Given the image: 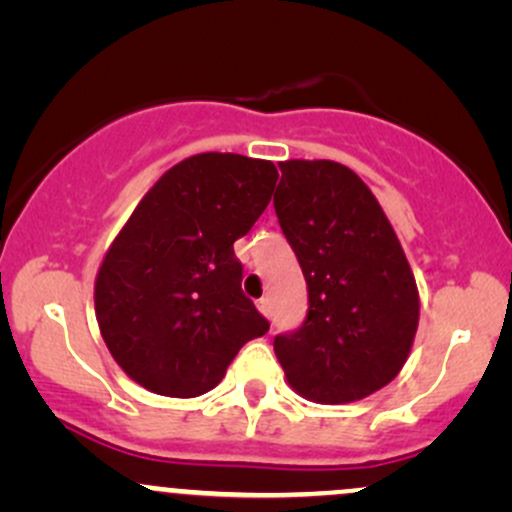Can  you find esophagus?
Segmentation results:
<instances>
[{
  "instance_id": "obj_1",
  "label": "esophagus",
  "mask_w": 512,
  "mask_h": 512,
  "mask_svg": "<svg viewBox=\"0 0 512 512\" xmlns=\"http://www.w3.org/2000/svg\"><path fill=\"white\" fill-rule=\"evenodd\" d=\"M257 308H260V313L264 317H272V301H269V298H260V301H257Z\"/></svg>"
}]
</instances>
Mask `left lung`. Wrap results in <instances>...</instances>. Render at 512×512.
<instances>
[{
    "instance_id": "8db88e82",
    "label": "left lung",
    "mask_w": 512,
    "mask_h": 512,
    "mask_svg": "<svg viewBox=\"0 0 512 512\" xmlns=\"http://www.w3.org/2000/svg\"><path fill=\"white\" fill-rule=\"evenodd\" d=\"M274 209L308 284V317L274 337L298 395L317 404L363 399L407 363L419 289L373 192L337 161H281Z\"/></svg>"
}]
</instances>
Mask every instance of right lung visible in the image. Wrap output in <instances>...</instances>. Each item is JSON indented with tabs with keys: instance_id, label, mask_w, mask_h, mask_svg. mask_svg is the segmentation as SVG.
<instances>
[{
	"instance_id": "1",
	"label": "right lung",
	"mask_w": 512,
	"mask_h": 512,
	"mask_svg": "<svg viewBox=\"0 0 512 512\" xmlns=\"http://www.w3.org/2000/svg\"><path fill=\"white\" fill-rule=\"evenodd\" d=\"M276 166L240 154L180 161L142 197L93 286L103 342L134 383L163 397L214 390L269 322L240 289L233 243L272 199Z\"/></svg>"
}]
</instances>
